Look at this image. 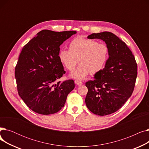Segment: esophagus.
Masks as SVG:
<instances>
[{
  "label": "esophagus",
  "instance_id": "esophagus-1",
  "mask_svg": "<svg viewBox=\"0 0 149 149\" xmlns=\"http://www.w3.org/2000/svg\"><path fill=\"white\" fill-rule=\"evenodd\" d=\"M75 83L77 85H78V86H80V85H81V84H83L81 81H78V80H75Z\"/></svg>",
  "mask_w": 149,
  "mask_h": 149
}]
</instances>
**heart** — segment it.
<instances>
[{
    "label": "heart",
    "instance_id": "heart-1",
    "mask_svg": "<svg viewBox=\"0 0 149 149\" xmlns=\"http://www.w3.org/2000/svg\"><path fill=\"white\" fill-rule=\"evenodd\" d=\"M109 57L108 46L98 43L93 39L77 37L69 44V51L61 49L58 58L61 63L69 71H73L77 65L79 67L71 77L82 80L89 73L95 75L106 66Z\"/></svg>",
    "mask_w": 149,
    "mask_h": 149
}]
</instances>
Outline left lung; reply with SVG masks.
I'll return each mask as SVG.
<instances>
[{"label": "left lung", "mask_w": 149, "mask_h": 149, "mask_svg": "<svg viewBox=\"0 0 149 149\" xmlns=\"http://www.w3.org/2000/svg\"><path fill=\"white\" fill-rule=\"evenodd\" d=\"M88 38L103 40L109 48V57L104 68L95 74L94 80L86 83L88 92L85 103L95 115L111 114L132 94L137 77L136 62L126 44L111 32L93 33Z\"/></svg>", "instance_id": "left-lung-1"}]
</instances>
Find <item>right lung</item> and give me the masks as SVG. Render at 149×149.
I'll list each match as a JSON object with an SVG mask.
<instances>
[{
    "instance_id": "add662e5",
    "label": "right lung",
    "mask_w": 149,
    "mask_h": 149,
    "mask_svg": "<svg viewBox=\"0 0 149 149\" xmlns=\"http://www.w3.org/2000/svg\"><path fill=\"white\" fill-rule=\"evenodd\" d=\"M76 31L42 30L23 47L15 68L19 95L33 111L58 112L75 88L73 80L58 79L65 74L58 58L60 46Z\"/></svg>"
}]
</instances>
